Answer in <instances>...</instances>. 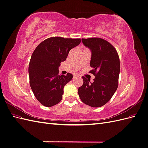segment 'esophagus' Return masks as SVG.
Here are the masks:
<instances>
[{
  "mask_svg": "<svg viewBox=\"0 0 148 148\" xmlns=\"http://www.w3.org/2000/svg\"><path fill=\"white\" fill-rule=\"evenodd\" d=\"M78 76L77 75H75V74H74L73 75V78H76V77H78Z\"/></svg>",
  "mask_w": 148,
  "mask_h": 148,
  "instance_id": "34e87169",
  "label": "esophagus"
}]
</instances>
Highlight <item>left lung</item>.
<instances>
[{
  "label": "left lung",
  "instance_id": "obj_1",
  "mask_svg": "<svg viewBox=\"0 0 148 148\" xmlns=\"http://www.w3.org/2000/svg\"><path fill=\"white\" fill-rule=\"evenodd\" d=\"M83 45L90 49L89 72L95 76L94 82L83 77V84L78 88L80 99L86 105L99 107L108 102L118 87L120 60L112 45L106 40L92 38L82 39Z\"/></svg>",
  "mask_w": 148,
  "mask_h": 148
}]
</instances>
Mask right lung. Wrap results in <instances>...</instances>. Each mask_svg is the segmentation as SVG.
I'll return each mask as SVG.
<instances>
[{
	"label": "right lung",
	"instance_id": "add662e5",
	"mask_svg": "<svg viewBox=\"0 0 148 148\" xmlns=\"http://www.w3.org/2000/svg\"><path fill=\"white\" fill-rule=\"evenodd\" d=\"M80 42V39L53 37L35 49L29 64V84L34 96L43 106L52 107L61 101L64 87L73 75H59V68L71 49Z\"/></svg>",
	"mask_w": 148,
	"mask_h": 148
}]
</instances>
